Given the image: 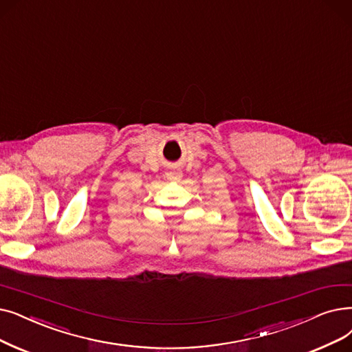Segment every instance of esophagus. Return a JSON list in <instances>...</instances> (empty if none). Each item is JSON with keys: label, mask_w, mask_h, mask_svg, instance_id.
Returning a JSON list of instances; mask_svg holds the SVG:
<instances>
[{"label": "esophagus", "mask_w": 352, "mask_h": 352, "mask_svg": "<svg viewBox=\"0 0 352 352\" xmlns=\"http://www.w3.org/2000/svg\"><path fill=\"white\" fill-rule=\"evenodd\" d=\"M166 175H168V179H173V181H178L181 178V173L179 171H170Z\"/></svg>", "instance_id": "obj_1"}]
</instances>
